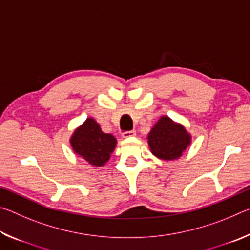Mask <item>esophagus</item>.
<instances>
[{
    "label": "esophagus",
    "mask_w": 250,
    "mask_h": 250,
    "mask_svg": "<svg viewBox=\"0 0 250 250\" xmlns=\"http://www.w3.org/2000/svg\"><path fill=\"white\" fill-rule=\"evenodd\" d=\"M134 135H135V131H134V130H131V131H125V132H122V137H124V138L134 137Z\"/></svg>",
    "instance_id": "1"
}]
</instances>
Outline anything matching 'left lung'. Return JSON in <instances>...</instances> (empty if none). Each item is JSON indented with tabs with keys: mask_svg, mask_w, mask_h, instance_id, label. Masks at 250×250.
<instances>
[{
	"mask_svg": "<svg viewBox=\"0 0 250 250\" xmlns=\"http://www.w3.org/2000/svg\"><path fill=\"white\" fill-rule=\"evenodd\" d=\"M191 139L183 125L175 124L167 116L161 117L147 135L152 153L166 161L179 159L191 145Z\"/></svg>",
	"mask_w": 250,
	"mask_h": 250,
	"instance_id": "left-lung-1",
	"label": "left lung"
}]
</instances>
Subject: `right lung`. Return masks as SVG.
<instances>
[{
	"label": "right lung",
	"instance_id": "1",
	"mask_svg": "<svg viewBox=\"0 0 250 250\" xmlns=\"http://www.w3.org/2000/svg\"><path fill=\"white\" fill-rule=\"evenodd\" d=\"M70 145L76 154L94 167H103L115 150L117 140L112 134L104 133L95 119L88 118L74 131Z\"/></svg>",
	"mask_w": 250,
	"mask_h": 250
}]
</instances>
